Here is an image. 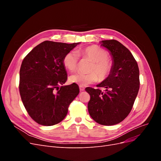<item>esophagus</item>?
<instances>
[{"label": "esophagus", "instance_id": "34e87169", "mask_svg": "<svg viewBox=\"0 0 161 161\" xmlns=\"http://www.w3.org/2000/svg\"><path fill=\"white\" fill-rule=\"evenodd\" d=\"M79 89H80V91H85V87L80 85V86H79Z\"/></svg>", "mask_w": 161, "mask_h": 161}]
</instances>
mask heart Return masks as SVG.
I'll return each instance as SVG.
<instances>
[{
    "mask_svg": "<svg viewBox=\"0 0 161 161\" xmlns=\"http://www.w3.org/2000/svg\"><path fill=\"white\" fill-rule=\"evenodd\" d=\"M80 56L89 58L92 61L89 73H75L70 76L69 80L72 83L80 86H86L94 83L98 80H103L108 77L113 68V62L108 58V52L98 46L92 45L78 51ZM75 51L68 52L63 57L62 62L69 71L75 70L78 65L79 57Z\"/></svg>",
    "mask_w": 161,
    "mask_h": 161,
    "instance_id": "1",
    "label": "heart"
}]
</instances>
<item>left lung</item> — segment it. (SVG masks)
I'll return each instance as SVG.
<instances>
[{"label": "left lung", "mask_w": 161, "mask_h": 161, "mask_svg": "<svg viewBox=\"0 0 161 161\" xmlns=\"http://www.w3.org/2000/svg\"><path fill=\"white\" fill-rule=\"evenodd\" d=\"M101 46L107 48L113 60L111 72L97 87L105 91L86 87L90 95L88 110L97 123L112 125L120 123L132 109L140 87L139 69L130 51L115 40H103Z\"/></svg>", "instance_id": "1"}]
</instances>
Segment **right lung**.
<instances>
[{
  "label": "right lung",
  "mask_w": 161,
  "mask_h": 161,
  "mask_svg": "<svg viewBox=\"0 0 161 161\" xmlns=\"http://www.w3.org/2000/svg\"><path fill=\"white\" fill-rule=\"evenodd\" d=\"M79 43L45 41L23 59L19 72V92L28 114L37 124L50 126L60 123L79 95L76 84L62 85L67 80L62 60Z\"/></svg>",
  "instance_id": "right-lung-1"
}]
</instances>
